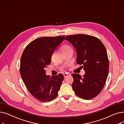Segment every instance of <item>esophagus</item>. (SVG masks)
Wrapping results in <instances>:
<instances>
[{
    "label": "esophagus",
    "instance_id": "1",
    "mask_svg": "<svg viewBox=\"0 0 124 124\" xmlns=\"http://www.w3.org/2000/svg\"><path fill=\"white\" fill-rule=\"evenodd\" d=\"M70 75V74H68V73H63V75H64V78L67 77L68 76H69V75Z\"/></svg>",
    "mask_w": 124,
    "mask_h": 124
}]
</instances>
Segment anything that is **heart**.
Returning a JSON list of instances; mask_svg holds the SVG:
<instances>
[{"label": "heart", "mask_w": 124, "mask_h": 124, "mask_svg": "<svg viewBox=\"0 0 124 124\" xmlns=\"http://www.w3.org/2000/svg\"><path fill=\"white\" fill-rule=\"evenodd\" d=\"M71 49V48L69 46L66 45L63 46L62 47V48H61V50H62V52L67 51V50H69V49Z\"/></svg>", "instance_id": "1"}]
</instances>
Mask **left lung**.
<instances>
[{
    "mask_svg": "<svg viewBox=\"0 0 124 124\" xmlns=\"http://www.w3.org/2000/svg\"><path fill=\"white\" fill-rule=\"evenodd\" d=\"M65 40L75 48L76 63L82 65L85 72L83 76L72 74L73 89L81 99H92L101 93L108 76L109 61L106 49L100 39L89 35H70Z\"/></svg>",
    "mask_w": 124,
    "mask_h": 124,
    "instance_id": "8db88e82",
    "label": "left lung"
}]
</instances>
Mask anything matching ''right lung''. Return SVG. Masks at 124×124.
<instances>
[{"instance_id": "add662e5", "label": "right lung", "mask_w": 124, "mask_h": 124, "mask_svg": "<svg viewBox=\"0 0 124 124\" xmlns=\"http://www.w3.org/2000/svg\"><path fill=\"white\" fill-rule=\"evenodd\" d=\"M65 36L41 37L31 42L21 59L20 73L29 92L42 102H49L58 95L64 79L62 74L50 77L45 68L50 64L52 55Z\"/></svg>"}]
</instances>
